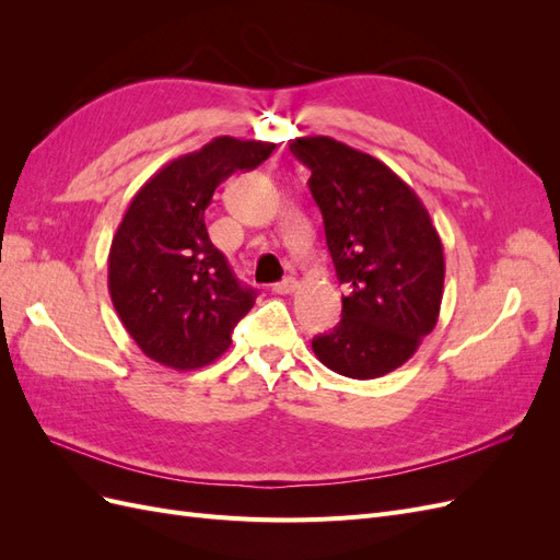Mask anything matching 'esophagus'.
<instances>
[{"label":"esophagus","instance_id":"obj_1","mask_svg":"<svg viewBox=\"0 0 560 560\" xmlns=\"http://www.w3.org/2000/svg\"><path fill=\"white\" fill-rule=\"evenodd\" d=\"M296 290H299L296 278H284V280H280V282L273 284V292H276V294H292V292H296Z\"/></svg>","mask_w":560,"mask_h":560}]
</instances>
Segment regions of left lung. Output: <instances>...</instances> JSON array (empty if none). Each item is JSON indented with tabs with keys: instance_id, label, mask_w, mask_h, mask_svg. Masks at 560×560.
<instances>
[{
	"instance_id": "8db88e82",
	"label": "left lung",
	"mask_w": 560,
	"mask_h": 560,
	"mask_svg": "<svg viewBox=\"0 0 560 560\" xmlns=\"http://www.w3.org/2000/svg\"><path fill=\"white\" fill-rule=\"evenodd\" d=\"M290 149L311 171L336 278L350 290L341 322L313 338V352L341 376L381 378L436 327L442 238L416 191L383 161L327 135L296 138Z\"/></svg>"
}]
</instances>
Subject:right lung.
<instances>
[{
    "instance_id": "add662e5",
    "label": "right lung",
    "mask_w": 560,
    "mask_h": 560,
    "mask_svg": "<svg viewBox=\"0 0 560 560\" xmlns=\"http://www.w3.org/2000/svg\"><path fill=\"white\" fill-rule=\"evenodd\" d=\"M276 144L222 135L144 182L118 224L107 284L126 331L154 362L189 371L214 362L257 292L243 287L206 229L212 194L254 171Z\"/></svg>"
}]
</instances>
